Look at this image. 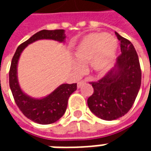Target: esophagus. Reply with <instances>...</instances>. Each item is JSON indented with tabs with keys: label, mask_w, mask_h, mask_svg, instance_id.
Listing matches in <instances>:
<instances>
[{
	"label": "esophagus",
	"mask_w": 151,
	"mask_h": 151,
	"mask_svg": "<svg viewBox=\"0 0 151 151\" xmlns=\"http://www.w3.org/2000/svg\"><path fill=\"white\" fill-rule=\"evenodd\" d=\"M86 82V80H82V81H79V82H78V88H80L82 86H83L84 84H85Z\"/></svg>",
	"instance_id": "34e87169"
}]
</instances>
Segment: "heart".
Masks as SVG:
<instances>
[{
  "instance_id": "heart-1",
  "label": "heart",
  "mask_w": 151,
  "mask_h": 151,
  "mask_svg": "<svg viewBox=\"0 0 151 151\" xmlns=\"http://www.w3.org/2000/svg\"><path fill=\"white\" fill-rule=\"evenodd\" d=\"M117 40L111 35L92 33L82 39L74 51L75 59L80 63L91 61V65L97 72L108 69L116 52ZM77 71L82 69L78 62H73Z\"/></svg>"
}]
</instances>
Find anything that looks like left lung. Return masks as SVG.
<instances>
[{
  "instance_id": "obj_1",
  "label": "left lung",
  "mask_w": 151,
  "mask_h": 151,
  "mask_svg": "<svg viewBox=\"0 0 151 151\" xmlns=\"http://www.w3.org/2000/svg\"><path fill=\"white\" fill-rule=\"evenodd\" d=\"M121 54L115 67L98 82H92L94 93L87 99L90 110L105 120H116L129 111L139 91L142 71L134 47L117 32Z\"/></svg>"
}]
</instances>
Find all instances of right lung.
<instances>
[{"label": "right lung", "mask_w": 151, "mask_h": 151, "mask_svg": "<svg viewBox=\"0 0 151 151\" xmlns=\"http://www.w3.org/2000/svg\"><path fill=\"white\" fill-rule=\"evenodd\" d=\"M64 30H43L32 35L18 47L13 56L9 69V87L16 104L25 116L35 123L49 124L56 122L65 114L69 96L77 90V83L62 84L50 95L42 99H34L22 91L18 80L17 67L21 53L28 44L39 40H53L64 42Z\"/></svg>", "instance_id": "1"}]
</instances>
